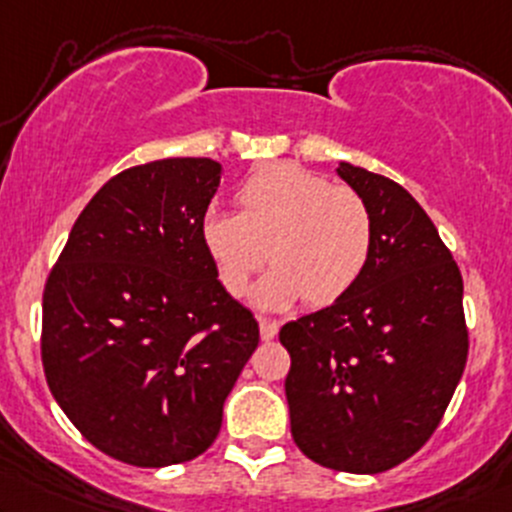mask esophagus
Segmentation results:
<instances>
[{
	"instance_id": "34e87169",
	"label": "esophagus",
	"mask_w": 512,
	"mask_h": 512,
	"mask_svg": "<svg viewBox=\"0 0 512 512\" xmlns=\"http://www.w3.org/2000/svg\"><path fill=\"white\" fill-rule=\"evenodd\" d=\"M277 333H279V320L260 318V335H262V340H265V342L274 340V338H277Z\"/></svg>"
}]
</instances>
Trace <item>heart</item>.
I'll use <instances>...</instances> for the list:
<instances>
[{"label": "heart", "mask_w": 512, "mask_h": 512, "mask_svg": "<svg viewBox=\"0 0 512 512\" xmlns=\"http://www.w3.org/2000/svg\"><path fill=\"white\" fill-rule=\"evenodd\" d=\"M238 216L206 213L201 243L230 296L257 284V306L284 311L306 299L330 306L359 282L369 265L374 223L367 201L355 189L333 184L296 165H274L247 177L235 192Z\"/></svg>", "instance_id": "1"}]
</instances>
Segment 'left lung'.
Wrapping results in <instances>:
<instances>
[{
	"label": "left lung",
	"instance_id": "8db88e82",
	"mask_svg": "<svg viewBox=\"0 0 512 512\" xmlns=\"http://www.w3.org/2000/svg\"><path fill=\"white\" fill-rule=\"evenodd\" d=\"M338 174L372 213V257L342 299L279 330L291 357L284 389L291 435L308 459L379 474L430 440L462 379L464 284L401 184L350 162Z\"/></svg>",
	"mask_w": 512,
	"mask_h": 512
}]
</instances>
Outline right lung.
<instances>
[{"instance_id": "right-lung-1", "label": "right lung", "mask_w": 512, "mask_h": 512, "mask_svg": "<svg viewBox=\"0 0 512 512\" xmlns=\"http://www.w3.org/2000/svg\"><path fill=\"white\" fill-rule=\"evenodd\" d=\"M221 182L209 157L128 167L92 196L43 289L50 393L84 440L133 466L199 457L260 342L218 282L201 221Z\"/></svg>"}]
</instances>
